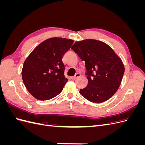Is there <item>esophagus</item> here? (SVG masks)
Masks as SVG:
<instances>
[{
  "label": "esophagus",
  "mask_w": 145,
  "mask_h": 145,
  "mask_svg": "<svg viewBox=\"0 0 145 145\" xmlns=\"http://www.w3.org/2000/svg\"><path fill=\"white\" fill-rule=\"evenodd\" d=\"M80 73H77V74H76L75 75H74L73 77H72V79L74 80V79H76V78H77V77H80Z\"/></svg>",
  "instance_id": "1"
}]
</instances>
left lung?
Listing matches in <instances>:
<instances>
[{"mask_svg":"<svg viewBox=\"0 0 145 145\" xmlns=\"http://www.w3.org/2000/svg\"><path fill=\"white\" fill-rule=\"evenodd\" d=\"M71 49L85 62L88 80L80 89L83 97L93 103L110 99L119 88L125 72L121 59L106 43L94 39L76 42Z\"/></svg>","mask_w":145,"mask_h":145,"instance_id":"obj_1","label":"left lung"}]
</instances>
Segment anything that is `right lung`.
I'll return each instance as SVG.
<instances>
[{
	"label": "right lung",
	"instance_id": "obj_1",
	"mask_svg": "<svg viewBox=\"0 0 145 145\" xmlns=\"http://www.w3.org/2000/svg\"><path fill=\"white\" fill-rule=\"evenodd\" d=\"M73 42L65 38L48 39L35 48L25 60L22 77L34 97L48 100L62 92L68 81L64 75L62 57Z\"/></svg>",
	"mask_w": 145,
	"mask_h": 145
}]
</instances>
